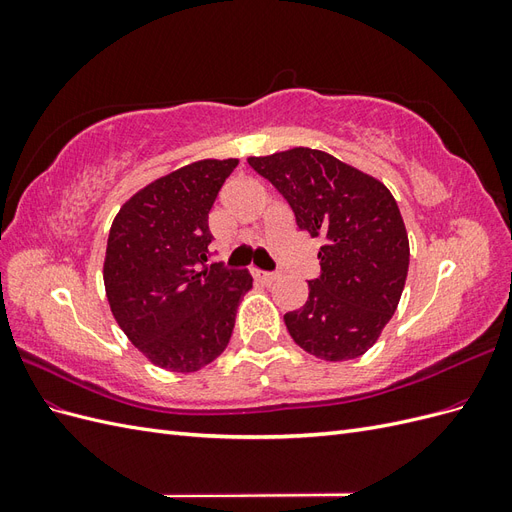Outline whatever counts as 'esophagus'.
<instances>
[{
	"instance_id": "1",
	"label": "esophagus",
	"mask_w": 512,
	"mask_h": 512,
	"mask_svg": "<svg viewBox=\"0 0 512 512\" xmlns=\"http://www.w3.org/2000/svg\"><path fill=\"white\" fill-rule=\"evenodd\" d=\"M254 277H256L258 282H262V284H273V282L277 280V275H275V273L260 271V269H254Z\"/></svg>"
}]
</instances>
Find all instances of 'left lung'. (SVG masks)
Instances as JSON below:
<instances>
[{
    "label": "left lung",
    "instance_id": "8db88e82",
    "mask_svg": "<svg viewBox=\"0 0 512 512\" xmlns=\"http://www.w3.org/2000/svg\"><path fill=\"white\" fill-rule=\"evenodd\" d=\"M247 164L288 200L297 226L322 239L320 277L307 284L305 305L284 316L288 333L322 361L365 354L395 314L410 265L393 194L376 177L309 147Z\"/></svg>",
    "mask_w": 512,
    "mask_h": 512
}]
</instances>
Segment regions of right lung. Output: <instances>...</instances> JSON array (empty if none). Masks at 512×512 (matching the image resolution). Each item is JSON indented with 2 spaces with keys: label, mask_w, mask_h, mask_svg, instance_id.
I'll return each mask as SVG.
<instances>
[{
  "label": "right lung",
  "mask_w": 512,
  "mask_h": 512,
  "mask_svg": "<svg viewBox=\"0 0 512 512\" xmlns=\"http://www.w3.org/2000/svg\"><path fill=\"white\" fill-rule=\"evenodd\" d=\"M239 160H198L138 190L108 232L104 288L130 342L166 371L192 374L230 342L245 269L205 265L209 211Z\"/></svg>",
  "instance_id": "add662e5"
}]
</instances>
